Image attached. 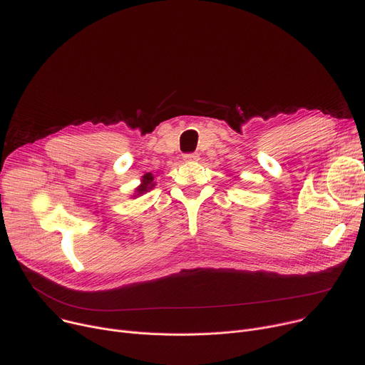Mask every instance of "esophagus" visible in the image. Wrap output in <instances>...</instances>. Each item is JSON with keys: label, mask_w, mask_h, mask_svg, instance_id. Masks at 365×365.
<instances>
[{"label": "esophagus", "mask_w": 365, "mask_h": 365, "mask_svg": "<svg viewBox=\"0 0 365 365\" xmlns=\"http://www.w3.org/2000/svg\"><path fill=\"white\" fill-rule=\"evenodd\" d=\"M182 159H184L185 162H197L200 158H199L197 153H187V155L182 156Z\"/></svg>", "instance_id": "esophagus-1"}]
</instances>
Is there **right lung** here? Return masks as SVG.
<instances>
[{"label": "right lung", "mask_w": 365, "mask_h": 365, "mask_svg": "<svg viewBox=\"0 0 365 365\" xmlns=\"http://www.w3.org/2000/svg\"><path fill=\"white\" fill-rule=\"evenodd\" d=\"M153 180H155V177H153L152 174H150V173L145 174V175L143 177V180H141V185L137 187V190H135L137 196H141V195H144V192H147L148 190H152V188L155 187Z\"/></svg>", "instance_id": "obj_1"}]
</instances>
